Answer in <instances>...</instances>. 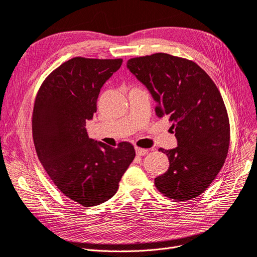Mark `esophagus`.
I'll use <instances>...</instances> for the list:
<instances>
[{
	"instance_id": "34e87169",
	"label": "esophagus",
	"mask_w": 257,
	"mask_h": 257,
	"mask_svg": "<svg viewBox=\"0 0 257 257\" xmlns=\"http://www.w3.org/2000/svg\"><path fill=\"white\" fill-rule=\"evenodd\" d=\"M136 153H137V155H139V156H145L146 154H148V150H147V149H143V148L136 147Z\"/></svg>"
}]
</instances>
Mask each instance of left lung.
Returning a JSON list of instances; mask_svg holds the SVG:
<instances>
[{
	"instance_id": "obj_1",
	"label": "left lung",
	"mask_w": 257,
	"mask_h": 257,
	"mask_svg": "<svg viewBox=\"0 0 257 257\" xmlns=\"http://www.w3.org/2000/svg\"><path fill=\"white\" fill-rule=\"evenodd\" d=\"M157 103L159 117L173 122L178 146L165 150L169 168L155 179L164 196L196 198L220 172L230 145V122L219 90L198 64L165 53L127 61Z\"/></svg>"
}]
</instances>
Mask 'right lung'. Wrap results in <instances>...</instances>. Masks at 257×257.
I'll return each mask as SVG.
<instances>
[{
    "mask_svg": "<svg viewBox=\"0 0 257 257\" xmlns=\"http://www.w3.org/2000/svg\"><path fill=\"white\" fill-rule=\"evenodd\" d=\"M122 59L75 57L53 71L41 84L33 112V139L41 164L59 191L83 206L115 195L136 157L127 142L117 148L89 138L100 89Z\"/></svg>",
    "mask_w": 257,
    "mask_h": 257,
    "instance_id": "right-lung-1",
    "label": "right lung"
}]
</instances>
